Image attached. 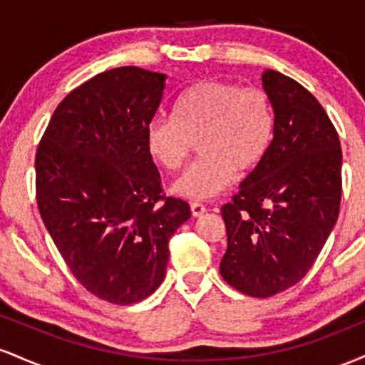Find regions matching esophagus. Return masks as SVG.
<instances>
[{
    "instance_id": "34e87169",
    "label": "esophagus",
    "mask_w": 365,
    "mask_h": 365,
    "mask_svg": "<svg viewBox=\"0 0 365 365\" xmlns=\"http://www.w3.org/2000/svg\"><path fill=\"white\" fill-rule=\"evenodd\" d=\"M190 211H192V216H194V217H200L204 215V212H206V206H204V204H200V202H192L190 204Z\"/></svg>"
}]
</instances>
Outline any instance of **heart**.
I'll use <instances>...</instances> for the list:
<instances>
[{
    "mask_svg": "<svg viewBox=\"0 0 365 365\" xmlns=\"http://www.w3.org/2000/svg\"><path fill=\"white\" fill-rule=\"evenodd\" d=\"M273 135L274 113L266 92L207 78L180 94L173 120L150 121L145 149L158 166L175 171L197 140L200 158L175 180L171 192L188 200H207L232 185L237 171H252L269 150Z\"/></svg>",
    "mask_w": 365,
    "mask_h": 365,
    "instance_id": "b5f03b06",
    "label": "heart"
}]
</instances>
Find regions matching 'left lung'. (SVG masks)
I'll use <instances>...</instances> for the list:
<instances>
[{
	"label": "left lung",
	"mask_w": 365,
	"mask_h": 365,
	"mask_svg": "<svg viewBox=\"0 0 365 365\" xmlns=\"http://www.w3.org/2000/svg\"><path fill=\"white\" fill-rule=\"evenodd\" d=\"M274 113L267 154L225 204L228 249L220 273L245 295L266 299L307 274L336 225L341 148L319 101L287 75L266 70Z\"/></svg>",
	"instance_id": "left-lung-1"
}]
</instances>
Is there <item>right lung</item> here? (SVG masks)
Masks as SVG:
<instances>
[{"instance_id": "add662e5", "label": "right lung", "mask_w": 365, "mask_h": 365, "mask_svg": "<svg viewBox=\"0 0 365 365\" xmlns=\"http://www.w3.org/2000/svg\"><path fill=\"white\" fill-rule=\"evenodd\" d=\"M166 75L108 70L54 110L36 154L37 206L75 278L106 302L135 304L166 274L168 242L190 217L185 200L161 194L145 130Z\"/></svg>"}]
</instances>
